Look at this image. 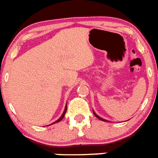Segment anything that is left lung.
I'll list each match as a JSON object with an SVG mask.
<instances>
[{
  "instance_id": "obj_1",
  "label": "left lung",
  "mask_w": 158,
  "mask_h": 158,
  "mask_svg": "<svg viewBox=\"0 0 158 158\" xmlns=\"http://www.w3.org/2000/svg\"><path fill=\"white\" fill-rule=\"evenodd\" d=\"M94 115H95V116H96V117H97L98 119H99V120H103V121H107V120H104V119H102L101 117H99V116H97V115H96V114H95V112H94Z\"/></svg>"
}]
</instances>
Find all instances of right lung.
I'll use <instances>...</instances> for the list:
<instances>
[{
	"mask_svg": "<svg viewBox=\"0 0 158 158\" xmlns=\"http://www.w3.org/2000/svg\"><path fill=\"white\" fill-rule=\"evenodd\" d=\"M67 105L66 106V108H65V110H64V112H63V115H62V116H61L60 118H59V120H57L55 122H54V123H57V122H59L60 121V120H63V118L64 117V116H65V114H66V112H67ZM54 123H53V124H54Z\"/></svg>",
	"mask_w": 158,
	"mask_h": 158,
	"instance_id": "add662e5",
	"label": "right lung"
}]
</instances>
